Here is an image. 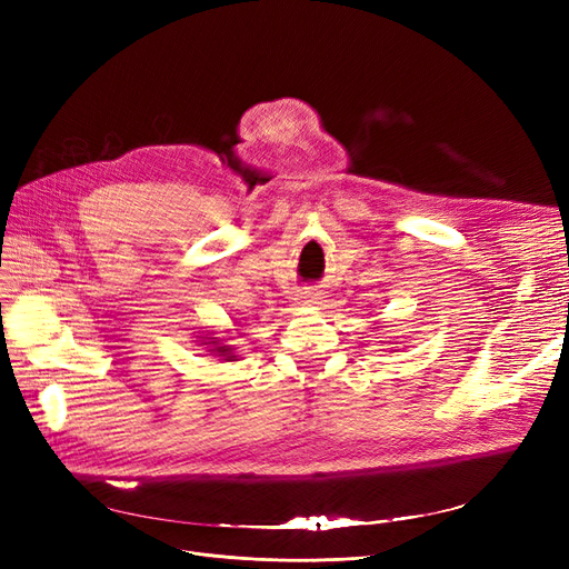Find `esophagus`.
<instances>
[{
	"mask_svg": "<svg viewBox=\"0 0 569 569\" xmlns=\"http://www.w3.org/2000/svg\"><path fill=\"white\" fill-rule=\"evenodd\" d=\"M299 306H318L322 303V291L318 287H303L297 295Z\"/></svg>",
	"mask_w": 569,
	"mask_h": 569,
	"instance_id": "34e87169",
	"label": "esophagus"
}]
</instances>
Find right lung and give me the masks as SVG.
I'll list each match as a JSON object with an SVG mask.
<instances>
[{"mask_svg":"<svg viewBox=\"0 0 569 569\" xmlns=\"http://www.w3.org/2000/svg\"><path fill=\"white\" fill-rule=\"evenodd\" d=\"M216 351H218L220 356H228V358H234V356H230V347H216Z\"/></svg>","mask_w":569,"mask_h":569,"instance_id":"obj_1","label":"right lung"}]
</instances>
